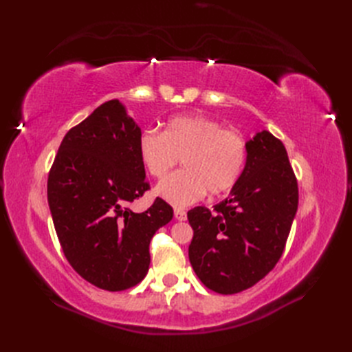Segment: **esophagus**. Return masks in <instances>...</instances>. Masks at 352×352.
I'll list each match as a JSON object with an SVG mask.
<instances>
[{
    "label": "esophagus",
    "mask_w": 352,
    "mask_h": 352,
    "mask_svg": "<svg viewBox=\"0 0 352 352\" xmlns=\"http://www.w3.org/2000/svg\"><path fill=\"white\" fill-rule=\"evenodd\" d=\"M175 219L179 221L186 220V212L182 208H175Z\"/></svg>",
    "instance_id": "obj_1"
}]
</instances>
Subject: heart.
I'll return each mask as SVG.
<instances>
[{"label": "heart", "mask_w": 352, "mask_h": 352, "mask_svg": "<svg viewBox=\"0 0 352 352\" xmlns=\"http://www.w3.org/2000/svg\"><path fill=\"white\" fill-rule=\"evenodd\" d=\"M138 155L146 173L163 179L182 158L184 170L166 177L155 194L185 207L207 194L220 195L236 185L248 158L245 138L204 116H175L163 133L151 127L138 138Z\"/></svg>", "instance_id": "1"}]
</instances>
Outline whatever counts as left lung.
I'll list each match as a JSON object with an SVG mask.
<instances>
[{
  "label": "left lung",
  "mask_w": 352,
  "mask_h": 352,
  "mask_svg": "<svg viewBox=\"0 0 352 352\" xmlns=\"http://www.w3.org/2000/svg\"><path fill=\"white\" fill-rule=\"evenodd\" d=\"M248 158L230 195L210 210L188 211L194 229L189 261L208 289L242 292L282 257L298 208V184L280 140L263 131L247 142Z\"/></svg>",
  "instance_id": "obj_1"
}]
</instances>
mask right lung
Listing matches in <instances>:
<instances>
[{
	"label": "right lung",
	"mask_w": 352,
	"mask_h": 352,
	"mask_svg": "<svg viewBox=\"0 0 352 352\" xmlns=\"http://www.w3.org/2000/svg\"><path fill=\"white\" fill-rule=\"evenodd\" d=\"M140 135L119 100L104 102L63 138L48 173V206L65 257L85 280L110 292L145 278L154 233L173 217L158 197L144 212L127 207L150 189Z\"/></svg>",
	"instance_id": "obj_1"
}]
</instances>
